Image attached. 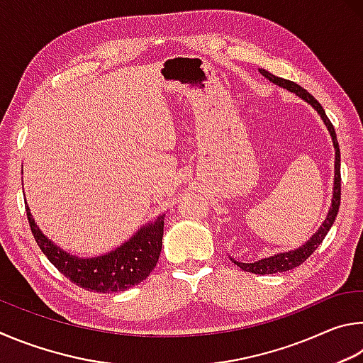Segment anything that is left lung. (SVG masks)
Here are the masks:
<instances>
[{"mask_svg": "<svg viewBox=\"0 0 363 363\" xmlns=\"http://www.w3.org/2000/svg\"><path fill=\"white\" fill-rule=\"evenodd\" d=\"M259 73H262L266 79L274 82V84H277L279 87H284L290 92H295L298 97L303 99L304 101H308V104L320 114L323 124L327 125L330 135H332L333 146H335V183H333L332 206H330V211L327 213L325 220H323V223L320 225L319 230L313 234V238H311L306 244H303L300 249L277 253V255H272L269 258L258 259V262H255V263H240V262H236V259L231 258L234 264H238L240 269H244L247 272H253V274H274V272H284V271L294 269V268H296V266H300L301 263L306 262V259L313 255L317 247L322 244V240L325 239L327 233L330 231V228H332V225L335 223V218L340 211V201H341V167H340L341 155H340L338 140H336L335 127L332 123H330V119L327 118V114H325V111H323V108L319 101H317L313 95L306 91V89L298 86L294 81L277 78V76L271 74L269 72H266V69H263V68H259Z\"/></svg>", "mask_w": 363, "mask_h": 363, "instance_id": "obj_1", "label": "left lung"}]
</instances>
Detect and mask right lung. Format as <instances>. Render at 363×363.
Wrapping results in <instances>:
<instances>
[{
    "label": "right lung",
    "mask_w": 363,
    "mask_h": 363,
    "mask_svg": "<svg viewBox=\"0 0 363 363\" xmlns=\"http://www.w3.org/2000/svg\"><path fill=\"white\" fill-rule=\"evenodd\" d=\"M25 208H27L31 233L41 252L63 276L86 290L97 291V294H113V291L130 289L150 276L161 255L164 215H159L155 221L140 228L127 242L108 252L106 255L79 258L69 255L44 236L40 226L31 217L27 202H25Z\"/></svg>",
    "instance_id": "add662e5"
}]
</instances>
